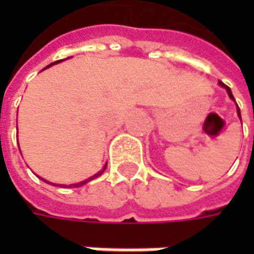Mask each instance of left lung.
<instances>
[{
	"label": "left lung",
	"mask_w": 254,
	"mask_h": 254,
	"mask_svg": "<svg viewBox=\"0 0 254 254\" xmlns=\"http://www.w3.org/2000/svg\"><path fill=\"white\" fill-rule=\"evenodd\" d=\"M219 84H220V86H222V87H225V89L228 90V94H229L230 99H232V100H235V97H233V94H232V92H230L229 87H228V86H226V84H225V83H222V82H219ZM238 114H239V117H240V109H239V107H238ZM240 120H242V117H240Z\"/></svg>",
	"instance_id": "8db88e82"
}]
</instances>
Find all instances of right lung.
<instances>
[{
	"label": "right lung",
	"instance_id": "add662e5",
	"mask_svg": "<svg viewBox=\"0 0 254 254\" xmlns=\"http://www.w3.org/2000/svg\"><path fill=\"white\" fill-rule=\"evenodd\" d=\"M59 62H61V61H56V62H54V64H49V66H52V64H59ZM104 170H106V165H104V168H103L102 171H99V172H97V174H94L93 177H90V178H87V180L82 181V182H79V184H73V185H70V187H82V185H84V184H87L89 181H92V180H94V178H97V177H100L103 172H104ZM45 182H46V181H45ZM48 184H51V182H48ZM52 185H55V184H52Z\"/></svg>",
	"mask_w": 254,
	"mask_h": 254
}]
</instances>
